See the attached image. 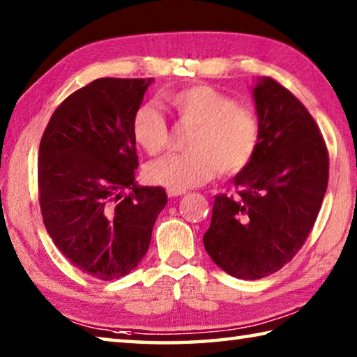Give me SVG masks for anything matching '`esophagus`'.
I'll return each instance as SVG.
<instances>
[{"label": "esophagus", "mask_w": 357, "mask_h": 357, "mask_svg": "<svg viewBox=\"0 0 357 357\" xmlns=\"http://www.w3.org/2000/svg\"><path fill=\"white\" fill-rule=\"evenodd\" d=\"M186 191H180V190H167V196L169 197H178V196H185Z\"/></svg>", "instance_id": "esophagus-1"}]
</instances>
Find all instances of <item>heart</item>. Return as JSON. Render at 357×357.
Segmentation results:
<instances>
[{"instance_id":"b5f03b06","label":"heart","mask_w":357,"mask_h":357,"mask_svg":"<svg viewBox=\"0 0 357 357\" xmlns=\"http://www.w3.org/2000/svg\"><path fill=\"white\" fill-rule=\"evenodd\" d=\"M165 102L183 127L192 128L190 153L167 155L147 167L150 182L186 191L207 183L218 169L235 175L249 166L260 142L259 119L252 109L210 86H191L165 93ZM135 141L150 155L169 139L166 119L152 105L137 108L131 122Z\"/></svg>"}]
</instances>
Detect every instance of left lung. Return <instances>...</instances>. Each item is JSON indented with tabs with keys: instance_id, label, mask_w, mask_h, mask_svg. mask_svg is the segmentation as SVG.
<instances>
[{
	"instance_id": "obj_1",
	"label": "left lung",
	"mask_w": 357,
	"mask_h": 357,
	"mask_svg": "<svg viewBox=\"0 0 357 357\" xmlns=\"http://www.w3.org/2000/svg\"><path fill=\"white\" fill-rule=\"evenodd\" d=\"M260 125L257 153L234 177L235 197H215L204 246L236 279L279 271L314 227L328 188L326 144L305 106L273 78L252 87Z\"/></svg>"
}]
</instances>
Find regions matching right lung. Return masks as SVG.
I'll return each instance as SVG.
<instances>
[{
  "label": "right lung",
  "mask_w": 357,
  "mask_h": 357,
  "mask_svg": "<svg viewBox=\"0 0 357 357\" xmlns=\"http://www.w3.org/2000/svg\"><path fill=\"white\" fill-rule=\"evenodd\" d=\"M153 78H100L62 102L39 149L43 224L56 248L92 278L127 276L146 255L167 204L135 182V112Z\"/></svg>",
  "instance_id": "1"
}]
</instances>
